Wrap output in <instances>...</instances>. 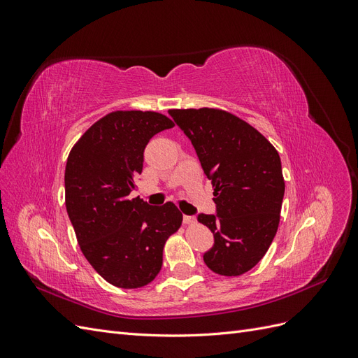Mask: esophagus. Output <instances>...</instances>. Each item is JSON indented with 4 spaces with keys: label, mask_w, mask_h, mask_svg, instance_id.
I'll return each mask as SVG.
<instances>
[{
    "label": "esophagus",
    "mask_w": 358,
    "mask_h": 358,
    "mask_svg": "<svg viewBox=\"0 0 358 358\" xmlns=\"http://www.w3.org/2000/svg\"><path fill=\"white\" fill-rule=\"evenodd\" d=\"M196 222H197V220H196V216L183 215V224H187V225H192V224H196Z\"/></svg>",
    "instance_id": "esophagus-1"
}]
</instances>
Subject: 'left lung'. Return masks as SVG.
Here are the masks:
<instances>
[{
  "label": "left lung",
  "instance_id": "8db88e82",
  "mask_svg": "<svg viewBox=\"0 0 358 358\" xmlns=\"http://www.w3.org/2000/svg\"><path fill=\"white\" fill-rule=\"evenodd\" d=\"M213 185L216 215L197 216L215 243L203 255L222 276L251 270L272 245L285 192L278 150L257 129L220 109H173Z\"/></svg>",
  "mask_w": 358,
  "mask_h": 358
}]
</instances>
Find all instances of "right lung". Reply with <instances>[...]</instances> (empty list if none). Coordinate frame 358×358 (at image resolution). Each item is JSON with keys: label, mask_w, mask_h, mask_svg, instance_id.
I'll list each match as a JSON object with an SVG mask.
<instances>
[{"label": "right lung", "mask_w": 358, "mask_h": 358, "mask_svg": "<svg viewBox=\"0 0 358 358\" xmlns=\"http://www.w3.org/2000/svg\"><path fill=\"white\" fill-rule=\"evenodd\" d=\"M171 127L157 112L116 110L86 129L67 158L66 208L79 246L95 272L117 288L152 282L162 249L182 224L171 201L149 206L129 197L149 140Z\"/></svg>", "instance_id": "add662e5"}]
</instances>
